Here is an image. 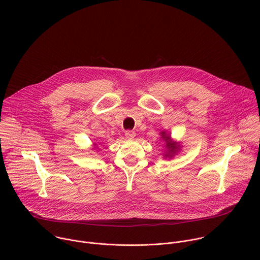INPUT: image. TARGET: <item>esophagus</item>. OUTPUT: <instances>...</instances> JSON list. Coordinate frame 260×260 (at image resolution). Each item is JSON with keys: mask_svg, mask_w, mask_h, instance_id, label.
<instances>
[{"mask_svg": "<svg viewBox=\"0 0 260 260\" xmlns=\"http://www.w3.org/2000/svg\"><path fill=\"white\" fill-rule=\"evenodd\" d=\"M135 137H136V133H135V132H133V131H127V132H125V138H126V139L132 140V139H134Z\"/></svg>", "mask_w": 260, "mask_h": 260, "instance_id": "34e87169", "label": "esophagus"}]
</instances>
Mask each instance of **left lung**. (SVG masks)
<instances>
[{
  "label": "left lung",
  "instance_id": "1",
  "mask_svg": "<svg viewBox=\"0 0 260 260\" xmlns=\"http://www.w3.org/2000/svg\"><path fill=\"white\" fill-rule=\"evenodd\" d=\"M161 138L164 140V147L166 148V153H165V157L166 158H172L180 149V145L177 142L172 141L171 136L166 134V132H161L160 133Z\"/></svg>",
  "mask_w": 260,
  "mask_h": 260
}]
</instances>
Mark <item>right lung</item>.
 <instances>
[{
	"mask_svg": "<svg viewBox=\"0 0 260 260\" xmlns=\"http://www.w3.org/2000/svg\"><path fill=\"white\" fill-rule=\"evenodd\" d=\"M94 145H96V144H94Z\"/></svg>",
	"mask_w": 260,
	"mask_h": 260,
	"instance_id": "obj_1",
	"label": "right lung"
}]
</instances>
